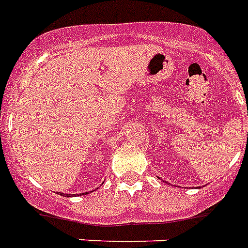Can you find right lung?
Segmentation results:
<instances>
[{"label": "right lung", "instance_id": "add662e5", "mask_svg": "<svg viewBox=\"0 0 248 248\" xmlns=\"http://www.w3.org/2000/svg\"><path fill=\"white\" fill-rule=\"evenodd\" d=\"M60 195H62V196H63V194H62V192H61V194H60ZM65 196H68V195H67V194H66V195H65Z\"/></svg>", "mask_w": 248, "mask_h": 248}]
</instances>
